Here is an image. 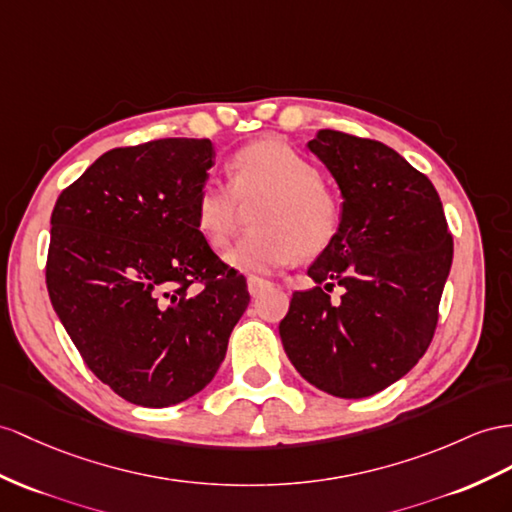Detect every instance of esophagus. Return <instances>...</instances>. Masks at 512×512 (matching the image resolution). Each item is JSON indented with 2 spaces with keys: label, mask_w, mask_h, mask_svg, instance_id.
<instances>
[{
  "label": "esophagus",
  "mask_w": 512,
  "mask_h": 512,
  "mask_svg": "<svg viewBox=\"0 0 512 512\" xmlns=\"http://www.w3.org/2000/svg\"><path fill=\"white\" fill-rule=\"evenodd\" d=\"M270 287V281L259 279V277H248V292H251L253 298H257L261 292H266Z\"/></svg>",
  "instance_id": "esophagus-1"
}]
</instances>
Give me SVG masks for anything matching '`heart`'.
Wrapping results in <instances>:
<instances>
[{
	"instance_id": "heart-1",
	"label": "heart",
	"mask_w": 512,
	"mask_h": 512,
	"mask_svg": "<svg viewBox=\"0 0 512 512\" xmlns=\"http://www.w3.org/2000/svg\"><path fill=\"white\" fill-rule=\"evenodd\" d=\"M229 183L207 181L194 201V227L212 248H225L244 207L253 227L227 253V264L266 274L296 255L326 251L342 227V203L322 186V173L290 144L261 138L235 153Z\"/></svg>"
}]
</instances>
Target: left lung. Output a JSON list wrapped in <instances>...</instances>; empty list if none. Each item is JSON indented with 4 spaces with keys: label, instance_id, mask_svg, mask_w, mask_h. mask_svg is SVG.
<instances>
[{
    "label": "left lung",
    "instance_id": "obj_1",
    "mask_svg": "<svg viewBox=\"0 0 512 512\" xmlns=\"http://www.w3.org/2000/svg\"><path fill=\"white\" fill-rule=\"evenodd\" d=\"M307 149L342 192V227L309 266L316 287L294 292L279 335L307 383L368 398L400 381L430 346L452 235L435 186L387 144L320 129ZM335 282L347 290L339 306L325 294Z\"/></svg>",
    "mask_w": 512,
    "mask_h": 512
}]
</instances>
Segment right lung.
I'll return each instance as SVG.
<instances>
[{"mask_svg": "<svg viewBox=\"0 0 512 512\" xmlns=\"http://www.w3.org/2000/svg\"><path fill=\"white\" fill-rule=\"evenodd\" d=\"M212 164L207 138L112 149L51 214V305L84 363L127 402L162 409L209 385L251 300L194 227Z\"/></svg>", "mask_w": 512, "mask_h": 512, "instance_id": "add662e5", "label": "right lung"}]
</instances>
